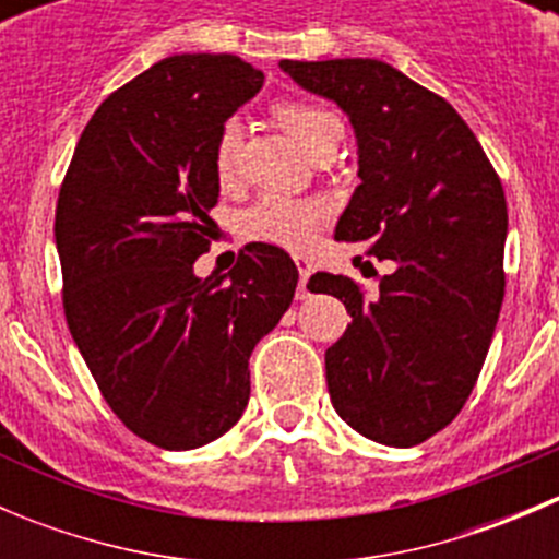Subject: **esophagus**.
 <instances>
[{
	"label": "esophagus",
	"instance_id": "34e87169",
	"mask_svg": "<svg viewBox=\"0 0 559 559\" xmlns=\"http://www.w3.org/2000/svg\"><path fill=\"white\" fill-rule=\"evenodd\" d=\"M295 264H297V270H300V286H297V297H300V300H306V297H308V278H311L313 267H311V262H308V259H302V257H297Z\"/></svg>",
	"mask_w": 559,
	"mask_h": 559
}]
</instances>
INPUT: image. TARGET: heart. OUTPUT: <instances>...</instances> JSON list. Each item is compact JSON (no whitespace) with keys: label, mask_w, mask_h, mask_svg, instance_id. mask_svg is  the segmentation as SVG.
Segmentation results:
<instances>
[{"label":"heart","mask_w":559,"mask_h":559,"mask_svg":"<svg viewBox=\"0 0 559 559\" xmlns=\"http://www.w3.org/2000/svg\"><path fill=\"white\" fill-rule=\"evenodd\" d=\"M275 118L281 127L311 151L321 138L341 129V118L326 107L308 103V99H284L275 105ZM240 159V121L227 118L222 123L213 143V170L222 183H229L238 173ZM330 218V207L321 200H295L284 194L259 197L257 205L246 213V233L253 240L267 246L306 251L316 240L321 224Z\"/></svg>","instance_id":"obj_1"}]
</instances>
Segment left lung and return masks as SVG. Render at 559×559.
Returning a JSON list of instances; mask_svg holds the SVG:
<instances>
[{
	"mask_svg": "<svg viewBox=\"0 0 559 559\" xmlns=\"http://www.w3.org/2000/svg\"><path fill=\"white\" fill-rule=\"evenodd\" d=\"M348 112L359 178L335 238L392 259L368 300L346 275L311 292L343 300L352 324L324 354L332 408L359 436L408 449L452 425L492 343L509 229L503 183L460 112L379 59L281 61Z\"/></svg>",
	"mask_w": 559,
	"mask_h": 559,
	"instance_id": "obj_1",
	"label": "left lung"
}]
</instances>
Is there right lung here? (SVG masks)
I'll return each mask as SVG.
<instances>
[{
	"label": "right lung",
	"instance_id": "obj_1",
	"mask_svg": "<svg viewBox=\"0 0 559 559\" xmlns=\"http://www.w3.org/2000/svg\"><path fill=\"white\" fill-rule=\"evenodd\" d=\"M262 83L240 56H167L97 107L61 180L67 326L112 414L159 449L205 447L243 416L248 357L295 297L278 246L194 275L218 200L213 143Z\"/></svg>",
	"mask_w": 559,
	"mask_h": 559
}]
</instances>
